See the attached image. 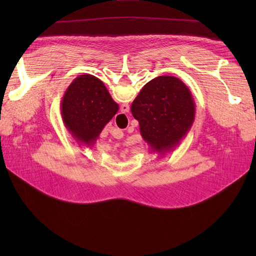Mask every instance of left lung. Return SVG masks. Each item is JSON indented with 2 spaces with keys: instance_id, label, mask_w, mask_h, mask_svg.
<instances>
[{
  "instance_id": "obj_1",
  "label": "left lung",
  "mask_w": 256,
  "mask_h": 256,
  "mask_svg": "<svg viewBox=\"0 0 256 256\" xmlns=\"http://www.w3.org/2000/svg\"><path fill=\"white\" fill-rule=\"evenodd\" d=\"M130 109L150 152L160 154L180 144L196 118L190 90L173 76H159L146 83Z\"/></svg>"
}]
</instances>
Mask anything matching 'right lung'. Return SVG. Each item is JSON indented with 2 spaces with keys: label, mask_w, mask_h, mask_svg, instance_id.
Here are the masks:
<instances>
[{
  "label": "right lung",
  "mask_w": 256,
  "mask_h": 256,
  "mask_svg": "<svg viewBox=\"0 0 256 256\" xmlns=\"http://www.w3.org/2000/svg\"><path fill=\"white\" fill-rule=\"evenodd\" d=\"M118 111L102 81L81 74L70 83L60 102V114L68 132L86 147L97 141L104 126Z\"/></svg>",
  "instance_id": "1"
}]
</instances>
